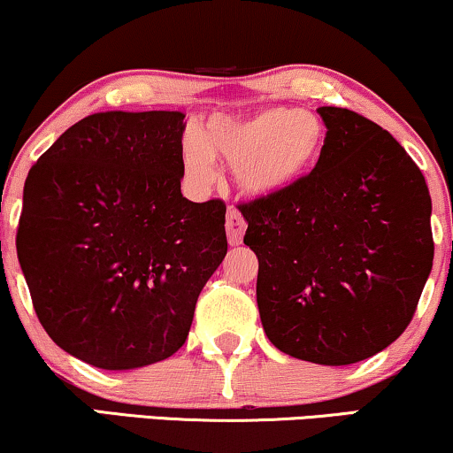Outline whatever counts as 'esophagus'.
I'll list each match as a JSON object with an SVG mask.
<instances>
[{
    "label": "esophagus",
    "instance_id": "34e87169",
    "mask_svg": "<svg viewBox=\"0 0 453 453\" xmlns=\"http://www.w3.org/2000/svg\"><path fill=\"white\" fill-rule=\"evenodd\" d=\"M226 232H227V242H230V246L242 244V236H244V232H246V223L242 219V215H240L234 207L227 209Z\"/></svg>",
    "mask_w": 453,
    "mask_h": 453
}]
</instances>
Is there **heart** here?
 I'll list each match as a JSON object with an SVG mask.
<instances>
[{
  "mask_svg": "<svg viewBox=\"0 0 453 453\" xmlns=\"http://www.w3.org/2000/svg\"><path fill=\"white\" fill-rule=\"evenodd\" d=\"M326 135L322 117L305 108L265 106L250 114H213L204 134L188 129L181 137V169L194 184L209 186L221 158L232 165L240 192L273 196L311 173Z\"/></svg>",
  "mask_w": 453,
  "mask_h": 453,
  "instance_id": "heart-1",
  "label": "heart"
}]
</instances>
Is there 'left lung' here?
<instances>
[{
  "instance_id": "1",
  "label": "left lung",
  "mask_w": 453,
  "mask_h": 453,
  "mask_svg": "<svg viewBox=\"0 0 453 453\" xmlns=\"http://www.w3.org/2000/svg\"><path fill=\"white\" fill-rule=\"evenodd\" d=\"M318 114L328 135L311 173L240 213L267 339L303 362L349 365L411 322L433 269V207L388 131L347 108Z\"/></svg>"
}]
</instances>
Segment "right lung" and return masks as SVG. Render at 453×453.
Returning a JSON list of instances; mask_svg holds the SVG:
<instances>
[{
  "label": "right lung",
  "mask_w": 453,
  "mask_h": 453,
  "mask_svg": "<svg viewBox=\"0 0 453 453\" xmlns=\"http://www.w3.org/2000/svg\"><path fill=\"white\" fill-rule=\"evenodd\" d=\"M184 117L89 114L28 171L16 250L33 307L56 345L96 368L171 357L227 253L226 204L181 194Z\"/></svg>",
  "instance_id": "obj_1"
}]
</instances>
